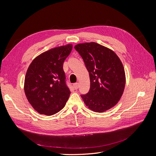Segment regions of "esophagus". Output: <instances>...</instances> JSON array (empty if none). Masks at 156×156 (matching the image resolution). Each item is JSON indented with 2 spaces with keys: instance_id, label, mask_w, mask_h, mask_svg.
<instances>
[{
  "instance_id": "esophagus-1",
  "label": "esophagus",
  "mask_w": 156,
  "mask_h": 156,
  "mask_svg": "<svg viewBox=\"0 0 156 156\" xmlns=\"http://www.w3.org/2000/svg\"><path fill=\"white\" fill-rule=\"evenodd\" d=\"M73 87H74V88H75V90L78 89V88H79V83H75V84H73Z\"/></svg>"
}]
</instances>
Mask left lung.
I'll return each instance as SVG.
<instances>
[{"instance_id":"obj_1","label":"left lung","mask_w":156,"mask_h":156,"mask_svg":"<svg viewBox=\"0 0 156 156\" xmlns=\"http://www.w3.org/2000/svg\"><path fill=\"white\" fill-rule=\"evenodd\" d=\"M75 49L81 56L89 73L90 88L81 95L93 111L102 112L120 100L126 84L125 71L114 51L96 42L79 44Z\"/></svg>"}]
</instances>
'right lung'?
Listing matches in <instances>:
<instances>
[{
    "mask_svg": "<svg viewBox=\"0 0 156 156\" xmlns=\"http://www.w3.org/2000/svg\"><path fill=\"white\" fill-rule=\"evenodd\" d=\"M72 45L57 47L37 56L27 71L24 90L28 101L40 114L53 115L62 109L70 90L63 64Z\"/></svg>",
    "mask_w": 156,
    "mask_h": 156,
    "instance_id": "1",
    "label": "right lung"
}]
</instances>
